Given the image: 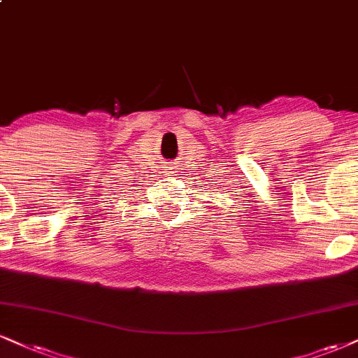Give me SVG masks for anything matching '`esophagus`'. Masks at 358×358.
<instances>
[{
  "label": "esophagus",
  "instance_id": "34e87169",
  "mask_svg": "<svg viewBox=\"0 0 358 358\" xmlns=\"http://www.w3.org/2000/svg\"><path fill=\"white\" fill-rule=\"evenodd\" d=\"M171 170H173V168H171ZM170 173H176V171H170Z\"/></svg>",
  "mask_w": 358,
  "mask_h": 358
}]
</instances>
